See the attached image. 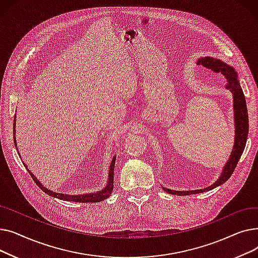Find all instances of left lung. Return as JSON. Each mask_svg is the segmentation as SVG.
<instances>
[{"mask_svg":"<svg viewBox=\"0 0 258 258\" xmlns=\"http://www.w3.org/2000/svg\"><path fill=\"white\" fill-rule=\"evenodd\" d=\"M197 63L199 66H203L204 68H206V69H208L209 71L213 72L216 75H221V78L226 81V88L229 89L233 94L235 141H234V146H233L231 156H230L228 162L226 163L220 179L214 184L204 189H199V190H192V191H178V190L175 191V190H171V189L163 188L166 192L170 195L188 196V195L206 192L225 183L227 180H229V178L231 177V174L233 173L238 161L242 155V152L245 150L247 138H248L249 118H248L247 104H246L245 95H243V92L237 80V73L234 71L232 67H230L225 62L221 61L220 59H216L213 57H208V56L202 57L197 61Z\"/></svg>","mask_w":258,"mask_h":258,"instance_id":"1","label":"left lung"}]
</instances>
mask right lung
<instances>
[{"label":"right lung","instance_id":"add662e5","mask_svg":"<svg viewBox=\"0 0 258 258\" xmlns=\"http://www.w3.org/2000/svg\"><path fill=\"white\" fill-rule=\"evenodd\" d=\"M13 127H16V116H15V120H13ZM13 134L16 135V128L13 130ZM15 138H13V141H15V145L17 146V142H16V136H13ZM115 161H116V157L113 158L112 162H111V165H110V170H108V182H107V185L105 188H103L101 191L99 192H96V194H88V195H83V196H68V195H62V194H58V192H53L51 190H49V189L45 188L42 184L39 183V181H37V179L34 177L33 173L29 171L31 178L34 180V182L36 183V185L42 189V190L51 196V197H54L56 199H59V200H63V201H70V202H78V203H97V202H101L105 199H107L108 197H110V195L112 194L113 191V188H114V167H115ZM24 164V163H23ZM25 165V164H24ZM26 167V165H25Z\"/></svg>","mask_w":258,"mask_h":258}]
</instances>
